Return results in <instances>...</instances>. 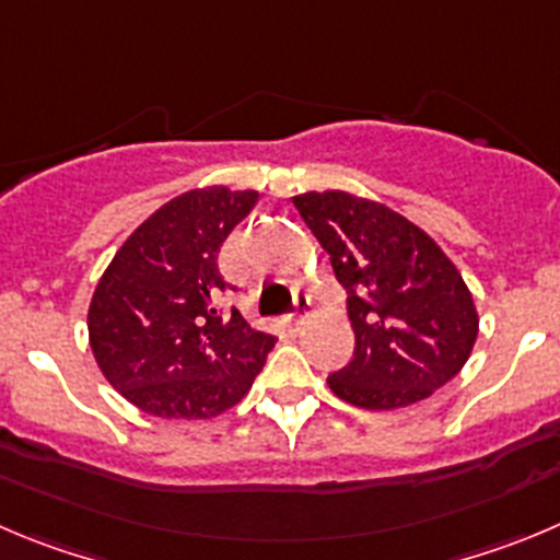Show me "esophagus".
<instances>
[{"label": "esophagus", "instance_id": "esophagus-1", "mask_svg": "<svg viewBox=\"0 0 560 560\" xmlns=\"http://www.w3.org/2000/svg\"><path fill=\"white\" fill-rule=\"evenodd\" d=\"M306 310H310V298L298 295L295 298V310H292V315H287V326H290V331H301V326H304Z\"/></svg>", "mask_w": 560, "mask_h": 560}]
</instances>
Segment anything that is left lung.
I'll list each match as a JSON object with an SVG mask.
<instances>
[{
	"label": "left lung",
	"mask_w": 560,
	"mask_h": 560,
	"mask_svg": "<svg viewBox=\"0 0 560 560\" xmlns=\"http://www.w3.org/2000/svg\"><path fill=\"white\" fill-rule=\"evenodd\" d=\"M348 292L353 359L328 375L337 398L400 409L445 386L472 353L478 312L456 265L384 203L342 190L292 198Z\"/></svg>",
	"instance_id": "left-lung-1"
}]
</instances>
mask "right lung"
I'll return each instance as SVG.
<instances>
[{
  "instance_id": "obj_1",
  "label": "right lung",
  "mask_w": 560,
  "mask_h": 560,
  "mask_svg": "<svg viewBox=\"0 0 560 560\" xmlns=\"http://www.w3.org/2000/svg\"><path fill=\"white\" fill-rule=\"evenodd\" d=\"M254 190H190L140 223L104 270L88 331L104 378L129 404L165 420L232 409L262 370L276 337L254 331L218 292L237 290L218 250L256 207Z\"/></svg>"
}]
</instances>
